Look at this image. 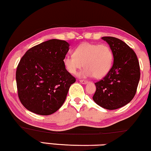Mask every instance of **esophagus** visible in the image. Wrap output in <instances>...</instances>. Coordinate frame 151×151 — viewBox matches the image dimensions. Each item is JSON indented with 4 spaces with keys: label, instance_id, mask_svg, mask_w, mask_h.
I'll list each match as a JSON object with an SVG mask.
<instances>
[{
    "label": "esophagus",
    "instance_id": "34e87169",
    "mask_svg": "<svg viewBox=\"0 0 151 151\" xmlns=\"http://www.w3.org/2000/svg\"><path fill=\"white\" fill-rule=\"evenodd\" d=\"M79 81L80 82V83H83V84H87V83H88V81H87V80H80Z\"/></svg>",
    "mask_w": 151,
    "mask_h": 151
}]
</instances>
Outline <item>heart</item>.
<instances>
[{"instance_id":"obj_1","label":"heart","mask_w":151,"mask_h":151,"mask_svg":"<svg viewBox=\"0 0 151 151\" xmlns=\"http://www.w3.org/2000/svg\"><path fill=\"white\" fill-rule=\"evenodd\" d=\"M114 55L108 45L85 42L74 50L73 55L64 57L63 63L68 73L76 74L78 70L85 66L80 72L81 77L101 78L110 71Z\"/></svg>"}]
</instances>
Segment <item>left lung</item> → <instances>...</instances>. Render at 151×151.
<instances>
[{"instance_id":"1","label":"left lung","mask_w":151,"mask_h":151,"mask_svg":"<svg viewBox=\"0 0 151 151\" xmlns=\"http://www.w3.org/2000/svg\"><path fill=\"white\" fill-rule=\"evenodd\" d=\"M114 55V64L103 80L95 83L93 100L103 108L116 109L132 101L140 79V67L137 55L128 45L118 38L103 37Z\"/></svg>"}]
</instances>
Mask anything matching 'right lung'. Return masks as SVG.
Instances as JSON below:
<instances>
[{"mask_svg": "<svg viewBox=\"0 0 151 151\" xmlns=\"http://www.w3.org/2000/svg\"><path fill=\"white\" fill-rule=\"evenodd\" d=\"M68 47L65 41L53 39L32 47L21 58L16 71L17 91L29 111L50 115L63 105L76 82L63 63Z\"/></svg>", "mask_w": 151, "mask_h": 151, "instance_id": "obj_1", "label": "right lung"}]
</instances>
